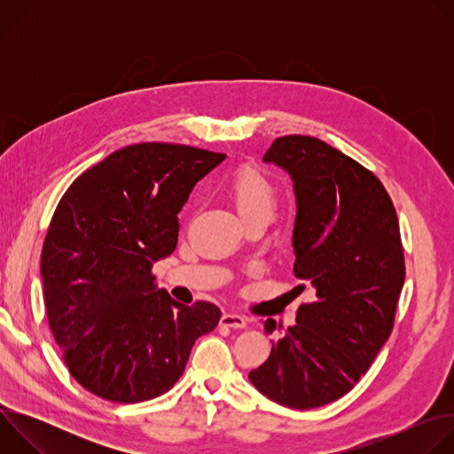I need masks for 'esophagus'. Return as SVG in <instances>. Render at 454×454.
I'll return each instance as SVG.
<instances>
[{
  "mask_svg": "<svg viewBox=\"0 0 454 454\" xmlns=\"http://www.w3.org/2000/svg\"><path fill=\"white\" fill-rule=\"evenodd\" d=\"M221 325L231 329H244L247 325V319L237 312H224L221 316Z\"/></svg>",
  "mask_w": 454,
  "mask_h": 454,
  "instance_id": "obj_1",
  "label": "esophagus"
}]
</instances>
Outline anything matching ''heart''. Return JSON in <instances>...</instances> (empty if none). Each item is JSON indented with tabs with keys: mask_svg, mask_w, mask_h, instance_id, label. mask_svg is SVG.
I'll return each instance as SVG.
<instances>
[{
	"mask_svg": "<svg viewBox=\"0 0 454 454\" xmlns=\"http://www.w3.org/2000/svg\"><path fill=\"white\" fill-rule=\"evenodd\" d=\"M230 193L239 215L249 221H273L278 208L277 186L258 170H240L230 184Z\"/></svg>",
	"mask_w": 454,
	"mask_h": 454,
	"instance_id": "1",
	"label": "heart"
}]
</instances>
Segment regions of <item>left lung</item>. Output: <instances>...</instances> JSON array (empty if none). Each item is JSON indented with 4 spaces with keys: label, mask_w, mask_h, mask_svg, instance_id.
Listing matches in <instances>:
<instances>
[{
    "label": "left lung",
    "mask_w": 454,
    "mask_h": 454,
    "mask_svg": "<svg viewBox=\"0 0 454 454\" xmlns=\"http://www.w3.org/2000/svg\"><path fill=\"white\" fill-rule=\"evenodd\" d=\"M264 163L293 181V271L303 282L293 291L310 301L249 380L282 406L319 408L352 390L392 334L406 275L399 221L382 183L317 138H278ZM277 327L264 321L266 334Z\"/></svg>",
    "instance_id": "obj_1"
}]
</instances>
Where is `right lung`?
Listing matches in <instances>:
<instances>
[{
  "instance_id": "right-lung-1",
  "label": "right lung",
  "mask_w": 454,
  "mask_h": 454,
  "mask_svg": "<svg viewBox=\"0 0 454 454\" xmlns=\"http://www.w3.org/2000/svg\"><path fill=\"white\" fill-rule=\"evenodd\" d=\"M226 154L138 144L109 154L64 193L41 253L50 329L91 394L133 404L167 394L198 338L221 319L158 289L153 266L177 244V214Z\"/></svg>"
}]
</instances>
